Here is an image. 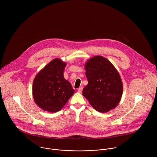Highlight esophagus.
<instances>
[{
    "label": "esophagus",
    "mask_w": 157,
    "mask_h": 157,
    "mask_svg": "<svg viewBox=\"0 0 157 157\" xmlns=\"http://www.w3.org/2000/svg\"><path fill=\"white\" fill-rule=\"evenodd\" d=\"M82 89H83V87H79V88L78 89V93H82Z\"/></svg>",
    "instance_id": "esophagus-1"
}]
</instances>
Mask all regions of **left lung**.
<instances>
[{
    "label": "left lung",
    "mask_w": 157,
    "mask_h": 157,
    "mask_svg": "<svg viewBox=\"0 0 157 157\" xmlns=\"http://www.w3.org/2000/svg\"><path fill=\"white\" fill-rule=\"evenodd\" d=\"M88 84L82 95L98 112L105 113L114 109L121 101L123 84L114 66L102 56H95L85 64Z\"/></svg>",
    "instance_id": "8db88e82"
}]
</instances>
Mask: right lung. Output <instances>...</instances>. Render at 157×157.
<instances>
[{
	"label": "right lung",
	"instance_id": "obj_1",
	"mask_svg": "<svg viewBox=\"0 0 157 157\" xmlns=\"http://www.w3.org/2000/svg\"><path fill=\"white\" fill-rule=\"evenodd\" d=\"M66 65L61 59L55 58L35 77L33 97L36 105L44 110L50 113L60 110L75 93L71 83L63 76Z\"/></svg>",
	"mask_w": 157,
	"mask_h": 157
}]
</instances>
